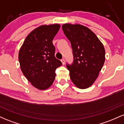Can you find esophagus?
Returning <instances> with one entry per match:
<instances>
[{"instance_id":"obj_1","label":"esophagus","mask_w":124,"mask_h":124,"mask_svg":"<svg viewBox=\"0 0 124 124\" xmlns=\"http://www.w3.org/2000/svg\"><path fill=\"white\" fill-rule=\"evenodd\" d=\"M61 62H62V64H63V65H64V64H65V59H62V60H61Z\"/></svg>"}]
</instances>
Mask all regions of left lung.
I'll return each mask as SVG.
<instances>
[{"label":"left lung","instance_id":"left-lung-1","mask_svg":"<svg viewBox=\"0 0 124 124\" xmlns=\"http://www.w3.org/2000/svg\"><path fill=\"white\" fill-rule=\"evenodd\" d=\"M62 30L70 42L73 63H66L72 82L79 89L93 85L105 62L103 44L89 28L80 24H65Z\"/></svg>","mask_w":124,"mask_h":124}]
</instances>
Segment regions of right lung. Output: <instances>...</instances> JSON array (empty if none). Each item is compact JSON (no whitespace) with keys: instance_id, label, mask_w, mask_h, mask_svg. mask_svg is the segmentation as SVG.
Masks as SVG:
<instances>
[{"instance_id":"add662e5","label":"right lung","mask_w":124,"mask_h":124,"mask_svg":"<svg viewBox=\"0 0 124 124\" xmlns=\"http://www.w3.org/2000/svg\"><path fill=\"white\" fill-rule=\"evenodd\" d=\"M60 28L58 24L44 25L27 35L19 51L21 70L31 85L39 90L49 88L55 80V70L62 65L55 56L52 40Z\"/></svg>"}]
</instances>
